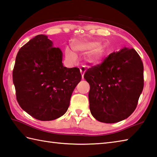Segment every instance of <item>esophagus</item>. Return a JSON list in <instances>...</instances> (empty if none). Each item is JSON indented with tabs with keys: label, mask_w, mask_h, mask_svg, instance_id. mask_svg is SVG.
I'll use <instances>...</instances> for the list:
<instances>
[{
	"label": "esophagus",
	"mask_w": 157,
	"mask_h": 157,
	"mask_svg": "<svg viewBox=\"0 0 157 157\" xmlns=\"http://www.w3.org/2000/svg\"><path fill=\"white\" fill-rule=\"evenodd\" d=\"M79 70H80V73H81V75L82 76V78H84V74L85 73V71H86V69H85L84 67H81Z\"/></svg>",
	"instance_id": "1"
}]
</instances>
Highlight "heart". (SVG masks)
I'll return each mask as SVG.
<instances>
[{
	"mask_svg": "<svg viewBox=\"0 0 157 157\" xmlns=\"http://www.w3.org/2000/svg\"><path fill=\"white\" fill-rule=\"evenodd\" d=\"M99 47L97 43H79L75 45V50L76 51H82V52H88V51L95 50ZM102 55V51L101 49H98L94 51L90 56V61L95 62L98 61L101 58ZM65 58L68 62L70 64L75 63L77 61L76 54L71 51L69 48L65 49Z\"/></svg>",
	"mask_w": 157,
	"mask_h": 157,
	"instance_id": "b5f03b06",
	"label": "heart"
}]
</instances>
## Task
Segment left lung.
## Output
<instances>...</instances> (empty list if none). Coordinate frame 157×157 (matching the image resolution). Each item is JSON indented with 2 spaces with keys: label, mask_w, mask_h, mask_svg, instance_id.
Here are the masks:
<instances>
[{
  "label": "left lung",
  "mask_w": 157,
  "mask_h": 157,
  "mask_svg": "<svg viewBox=\"0 0 157 157\" xmlns=\"http://www.w3.org/2000/svg\"><path fill=\"white\" fill-rule=\"evenodd\" d=\"M84 78L90 85L92 115L103 123H116L136 109L144 88V64L135 49L124 47L88 69Z\"/></svg>",
  "instance_id": "1"
}]
</instances>
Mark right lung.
Instances as JSON below:
<instances>
[{"label":"right lung","mask_w":157,"mask_h":157,"mask_svg":"<svg viewBox=\"0 0 157 157\" xmlns=\"http://www.w3.org/2000/svg\"><path fill=\"white\" fill-rule=\"evenodd\" d=\"M62 53L45 35H38L17 53L13 69L16 99L33 118L51 121L67 112L82 75L62 64Z\"/></svg>","instance_id":"obj_1"}]
</instances>
